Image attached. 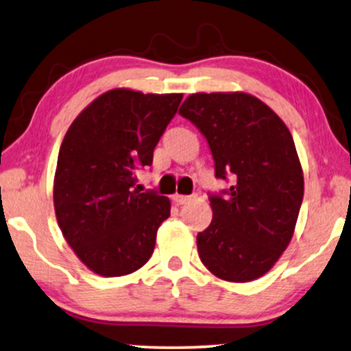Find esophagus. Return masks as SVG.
I'll use <instances>...</instances> for the list:
<instances>
[{
    "label": "esophagus",
    "instance_id": "34e87169",
    "mask_svg": "<svg viewBox=\"0 0 351 351\" xmlns=\"http://www.w3.org/2000/svg\"><path fill=\"white\" fill-rule=\"evenodd\" d=\"M172 200H174L177 205H185L192 200V195H180V193H174V195H172Z\"/></svg>",
    "mask_w": 351,
    "mask_h": 351
}]
</instances>
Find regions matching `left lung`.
<instances>
[{
	"label": "left lung",
	"instance_id": "8db88e82",
	"mask_svg": "<svg viewBox=\"0 0 351 351\" xmlns=\"http://www.w3.org/2000/svg\"><path fill=\"white\" fill-rule=\"evenodd\" d=\"M179 113L200 130L228 191L210 193L212 223L197 234L212 274L248 282L266 274L294 234L304 176L294 139L266 103L243 92L193 93Z\"/></svg>",
	"mask_w": 351,
	"mask_h": 351
}]
</instances>
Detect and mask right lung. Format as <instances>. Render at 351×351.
I'll list each match as a JSON object with an SVG mask.
<instances>
[{
  "label": "right lung",
  "mask_w": 351,
  "mask_h": 351,
  "mask_svg": "<svg viewBox=\"0 0 351 351\" xmlns=\"http://www.w3.org/2000/svg\"><path fill=\"white\" fill-rule=\"evenodd\" d=\"M182 93L114 88L90 103L62 141L53 177L57 223L95 274L117 278L149 261L171 202L134 189Z\"/></svg>",
  "instance_id": "obj_1"
}]
</instances>
